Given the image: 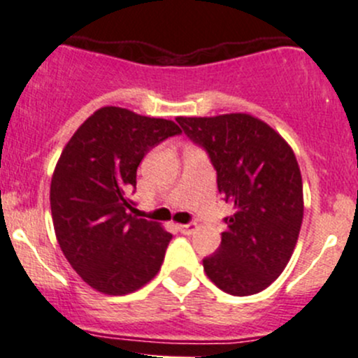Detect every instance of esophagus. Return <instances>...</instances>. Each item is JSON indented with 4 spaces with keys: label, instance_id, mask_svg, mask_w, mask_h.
Returning a JSON list of instances; mask_svg holds the SVG:
<instances>
[{
    "label": "esophagus",
    "instance_id": "34e87169",
    "mask_svg": "<svg viewBox=\"0 0 358 358\" xmlns=\"http://www.w3.org/2000/svg\"><path fill=\"white\" fill-rule=\"evenodd\" d=\"M178 231L183 233V235H192L195 231V224H178Z\"/></svg>",
    "mask_w": 358,
    "mask_h": 358
}]
</instances>
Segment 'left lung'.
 Returning a JSON list of instances; mask_svg holds the SVG:
<instances>
[{"mask_svg":"<svg viewBox=\"0 0 358 358\" xmlns=\"http://www.w3.org/2000/svg\"><path fill=\"white\" fill-rule=\"evenodd\" d=\"M176 122L208 152L217 190L235 209L224 217L228 228L216 254L202 261L206 274L229 295L262 292L287 268L302 227L295 154L276 130L247 113Z\"/></svg>","mask_w":358,"mask_h":358,"instance_id":"obj_1","label":"left lung"}]
</instances>
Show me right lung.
I'll list each match as a JSON object with an SVG mask.
<instances>
[{
    "label": "right lung",
    "instance_id": "add662e5",
    "mask_svg": "<svg viewBox=\"0 0 358 358\" xmlns=\"http://www.w3.org/2000/svg\"><path fill=\"white\" fill-rule=\"evenodd\" d=\"M178 134L171 120L104 106L63 149L51 180L52 224L66 261L97 292L127 295L163 264L171 235L135 216L130 195L145 154Z\"/></svg>",
    "mask_w": 358,
    "mask_h": 358
}]
</instances>
